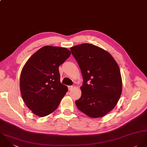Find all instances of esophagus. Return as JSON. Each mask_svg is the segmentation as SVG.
<instances>
[{
  "instance_id": "obj_1",
  "label": "esophagus",
  "mask_w": 147,
  "mask_h": 147,
  "mask_svg": "<svg viewBox=\"0 0 147 147\" xmlns=\"http://www.w3.org/2000/svg\"><path fill=\"white\" fill-rule=\"evenodd\" d=\"M73 88V86H68L69 90H71Z\"/></svg>"
}]
</instances>
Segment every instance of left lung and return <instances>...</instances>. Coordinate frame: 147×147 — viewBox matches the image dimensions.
<instances>
[{"label": "left lung", "mask_w": 147, "mask_h": 147, "mask_svg": "<svg viewBox=\"0 0 147 147\" xmlns=\"http://www.w3.org/2000/svg\"><path fill=\"white\" fill-rule=\"evenodd\" d=\"M70 51L84 80L76 106L89 117H102L115 107L121 94L119 66L109 52L90 44L73 47Z\"/></svg>", "instance_id": "left-lung-1"}]
</instances>
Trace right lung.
Returning a JSON list of instances; mask_svg holds the SVG:
<instances>
[{"mask_svg": "<svg viewBox=\"0 0 147 147\" xmlns=\"http://www.w3.org/2000/svg\"><path fill=\"white\" fill-rule=\"evenodd\" d=\"M70 55L66 48L45 46L25 63L20 92L26 105L35 115L44 117L52 113L67 91V87L60 82L59 67Z\"/></svg>", "mask_w": 147, "mask_h": 147, "instance_id": "1", "label": "right lung"}]
</instances>
